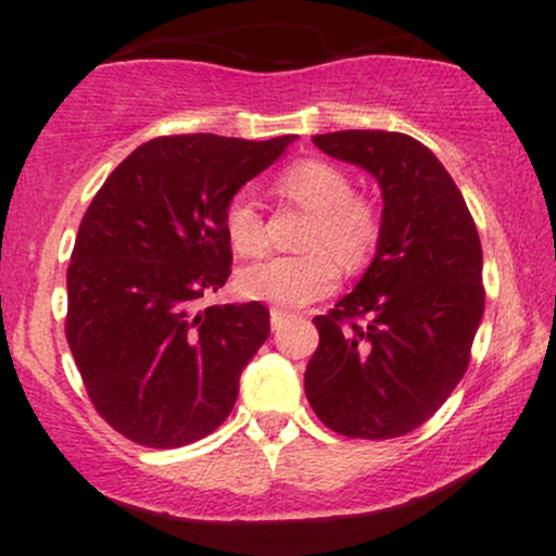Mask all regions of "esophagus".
<instances>
[{
  "label": "esophagus",
  "instance_id": "34e87169",
  "mask_svg": "<svg viewBox=\"0 0 556 556\" xmlns=\"http://www.w3.org/2000/svg\"><path fill=\"white\" fill-rule=\"evenodd\" d=\"M290 314H287V311H282V308H271V329H282L287 321H290Z\"/></svg>",
  "mask_w": 556,
  "mask_h": 556
}]
</instances>
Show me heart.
<instances>
[{
  "label": "heart",
  "instance_id": "obj_1",
  "mask_svg": "<svg viewBox=\"0 0 556 556\" xmlns=\"http://www.w3.org/2000/svg\"><path fill=\"white\" fill-rule=\"evenodd\" d=\"M279 195L308 208L303 256H274L245 266L238 274V290L251 300L300 308L334 290L344 266L366 264L381 235L379 206L355 193L348 172L324 159H300L277 177ZM225 235L235 253L261 256L266 248V219L256 198L235 193L225 206Z\"/></svg>",
  "mask_w": 556,
  "mask_h": 556
}]
</instances>
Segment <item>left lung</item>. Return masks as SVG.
Returning a JSON list of instances; mask_svg holds the SVG:
<instances>
[{
	"instance_id": "obj_1",
	"label": "left lung",
	"mask_w": 556,
	"mask_h": 556,
	"mask_svg": "<svg viewBox=\"0 0 556 556\" xmlns=\"http://www.w3.org/2000/svg\"><path fill=\"white\" fill-rule=\"evenodd\" d=\"M314 143L371 172L384 212L358 287L314 318L305 397L342 437H405L444 405L470 363L486 303L476 222L442 162L405 132L340 130Z\"/></svg>"
}]
</instances>
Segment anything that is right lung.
I'll list each match as a JSON object with an SVG mask.
<instances>
[{
	"instance_id": "1",
	"label": "right lung",
	"mask_w": 556,
	"mask_h": 556,
	"mask_svg": "<svg viewBox=\"0 0 556 556\" xmlns=\"http://www.w3.org/2000/svg\"><path fill=\"white\" fill-rule=\"evenodd\" d=\"M290 140L154 138L83 214L65 334L96 413L130 442L185 446L232 413L242 368L269 337V308L198 300L232 271L227 201Z\"/></svg>"
}]
</instances>
